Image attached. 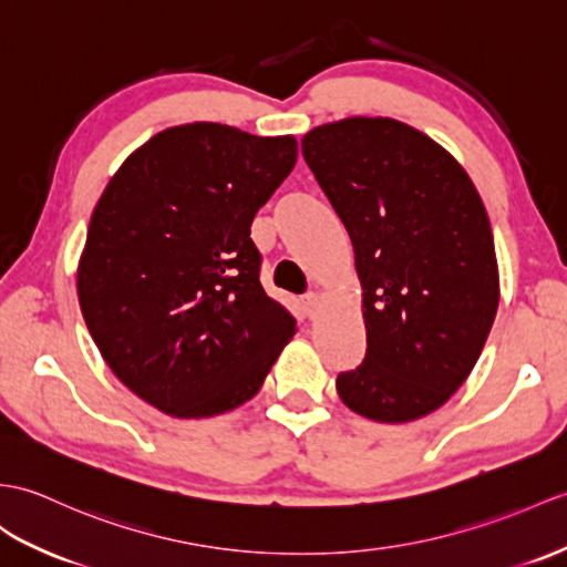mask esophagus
<instances>
[{
    "mask_svg": "<svg viewBox=\"0 0 567 567\" xmlns=\"http://www.w3.org/2000/svg\"><path fill=\"white\" fill-rule=\"evenodd\" d=\"M301 305H305V313L309 316V319H316V313H319V309H321V299L316 292H309V295H305V299H301Z\"/></svg>",
    "mask_w": 567,
    "mask_h": 567,
    "instance_id": "esophagus-1",
    "label": "esophagus"
}]
</instances>
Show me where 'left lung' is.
<instances>
[{"instance_id":"1","label":"left lung","mask_w":567,"mask_h":567,"mask_svg":"<svg viewBox=\"0 0 567 567\" xmlns=\"http://www.w3.org/2000/svg\"><path fill=\"white\" fill-rule=\"evenodd\" d=\"M301 154L350 234L364 360L336 379L350 411L408 423L450 401L488 340L499 301L491 219L454 156L391 117H346Z\"/></svg>"}]
</instances>
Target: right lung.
Instances as JSON below:
<instances>
[{
  "instance_id": "right-lung-1",
  "label": "right lung",
  "mask_w": 567,
  "mask_h": 567,
  "mask_svg": "<svg viewBox=\"0 0 567 567\" xmlns=\"http://www.w3.org/2000/svg\"><path fill=\"white\" fill-rule=\"evenodd\" d=\"M297 162V140L219 123L168 127L117 168L76 270L105 364L142 401L213 417L254 399L295 336L262 289L258 209Z\"/></svg>"
}]
</instances>
